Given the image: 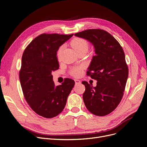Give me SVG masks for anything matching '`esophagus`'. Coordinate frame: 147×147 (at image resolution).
<instances>
[{
	"label": "esophagus",
	"instance_id": "obj_1",
	"mask_svg": "<svg viewBox=\"0 0 147 147\" xmlns=\"http://www.w3.org/2000/svg\"><path fill=\"white\" fill-rule=\"evenodd\" d=\"M74 81H75V83H76V84H80L81 82H80V80H74Z\"/></svg>",
	"mask_w": 147,
	"mask_h": 147
}]
</instances>
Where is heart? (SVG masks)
Masks as SVG:
<instances>
[{"label":"heart","instance_id":"b5f03b06","mask_svg":"<svg viewBox=\"0 0 147 147\" xmlns=\"http://www.w3.org/2000/svg\"><path fill=\"white\" fill-rule=\"evenodd\" d=\"M71 46L74 49V50L77 52V53H78L79 52H82L83 51H88V47H89V44H88V42L86 40L83 39V38H76L72 40ZM62 49H63V48L62 47H61L59 49V50L58 51V56L61 54ZM82 69H83L82 67H75V68H73L71 70V71H70L71 74L74 77H78L82 74Z\"/></svg>","mask_w":147,"mask_h":147}]
</instances>
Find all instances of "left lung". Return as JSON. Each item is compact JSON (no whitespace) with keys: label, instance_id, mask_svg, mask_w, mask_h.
I'll list each match as a JSON object with an SVG mask.
<instances>
[{"label":"left lung","instance_id":"8db88e82","mask_svg":"<svg viewBox=\"0 0 147 147\" xmlns=\"http://www.w3.org/2000/svg\"><path fill=\"white\" fill-rule=\"evenodd\" d=\"M94 46L96 55L90 62L87 74L97 81L94 87L85 81L83 99L87 109L98 116L113 111L120 102L128 78V67L123 49L106 31L89 29L76 33Z\"/></svg>","mask_w":147,"mask_h":147}]
</instances>
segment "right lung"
<instances>
[{
	"label": "right lung",
	"mask_w": 147,
	"mask_h": 147,
	"mask_svg": "<svg viewBox=\"0 0 147 147\" xmlns=\"http://www.w3.org/2000/svg\"><path fill=\"white\" fill-rule=\"evenodd\" d=\"M73 34H42L36 37L23 53L20 80L26 101L37 114L52 118L63 111L75 82L65 79L55 86L52 71L59 68L57 57L60 46Z\"/></svg>",
	"instance_id": "obj_1"
}]
</instances>
